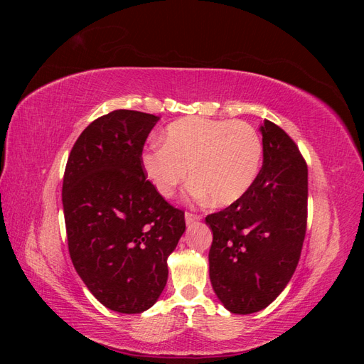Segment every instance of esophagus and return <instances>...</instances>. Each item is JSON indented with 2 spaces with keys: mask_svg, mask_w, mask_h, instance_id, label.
<instances>
[{
  "mask_svg": "<svg viewBox=\"0 0 364 364\" xmlns=\"http://www.w3.org/2000/svg\"><path fill=\"white\" fill-rule=\"evenodd\" d=\"M202 217L199 214H193V213H185V222L186 225H193L196 222H199Z\"/></svg>",
  "mask_w": 364,
  "mask_h": 364,
  "instance_id": "esophagus-1",
  "label": "esophagus"
}]
</instances>
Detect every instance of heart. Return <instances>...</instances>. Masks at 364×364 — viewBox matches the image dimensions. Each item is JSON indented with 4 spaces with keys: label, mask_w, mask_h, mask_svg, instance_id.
I'll use <instances>...</instances> for the list:
<instances>
[{
    "label": "heart",
    "mask_w": 364,
    "mask_h": 364,
    "mask_svg": "<svg viewBox=\"0 0 364 364\" xmlns=\"http://www.w3.org/2000/svg\"><path fill=\"white\" fill-rule=\"evenodd\" d=\"M262 162V141L245 121L191 117L164 132V146L149 147L141 167L162 197L170 199L188 181L194 199L214 205L240 200L255 183Z\"/></svg>",
    "instance_id": "1"
}]
</instances>
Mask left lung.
Returning <instances> with one entry per match:
<instances>
[{
	"label": "left lung",
	"mask_w": 364,
	"mask_h": 364,
	"mask_svg": "<svg viewBox=\"0 0 364 364\" xmlns=\"http://www.w3.org/2000/svg\"><path fill=\"white\" fill-rule=\"evenodd\" d=\"M262 167L252 188L205 222L213 230L209 279L226 310L252 314L291 279L306 229L308 168L294 141L269 119L259 127Z\"/></svg>",
	"instance_id": "left-lung-1"
}]
</instances>
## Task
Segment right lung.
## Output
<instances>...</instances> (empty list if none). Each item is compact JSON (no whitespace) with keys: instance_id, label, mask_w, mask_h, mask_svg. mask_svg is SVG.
Instances as JSON below:
<instances>
[{"instance_id":"right-lung-1","label":"right lung","mask_w":364,"mask_h":364,"mask_svg":"<svg viewBox=\"0 0 364 364\" xmlns=\"http://www.w3.org/2000/svg\"><path fill=\"white\" fill-rule=\"evenodd\" d=\"M159 117L109 112L77 138L62 203L75 272L95 299L123 314L149 310L168 278L167 258L185 232L183 211L153 188L141 167Z\"/></svg>"}]
</instances>
